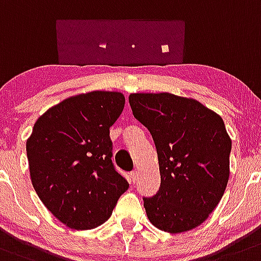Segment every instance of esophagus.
<instances>
[{
    "label": "esophagus",
    "mask_w": 261,
    "mask_h": 261,
    "mask_svg": "<svg viewBox=\"0 0 261 261\" xmlns=\"http://www.w3.org/2000/svg\"><path fill=\"white\" fill-rule=\"evenodd\" d=\"M130 180L133 183L138 182V171H136V170L131 171V173H130Z\"/></svg>",
    "instance_id": "obj_1"
}]
</instances>
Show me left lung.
I'll return each mask as SVG.
<instances>
[{"mask_svg": "<svg viewBox=\"0 0 261 261\" xmlns=\"http://www.w3.org/2000/svg\"><path fill=\"white\" fill-rule=\"evenodd\" d=\"M133 114L149 130L159 157L161 185L143 198L149 221L183 233L205 221L229 180L231 140L222 118L194 98L173 93H133Z\"/></svg>", "mask_w": 261, "mask_h": 261, "instance_id": "8db88e82", "label": "left lung"}]
</instances>
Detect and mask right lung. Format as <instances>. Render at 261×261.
<instances>
[{"label": "right lung", "instance_id": "right-lung-1", "mask_svg": "<svg viewBox=\"0 0 261 261\" xmlns=\"http://www.w3.org/2000/svg\"><path fill=\"white\" fill-rule=\"evenodd\" d=\"M119 92L82 93L46 110L28 138V165L40 200L62 224H104L128 183L112 163L109 128L121 116Z\"/></svg>", "mask_w": 261, "mask_h": 261}]
</instances>
